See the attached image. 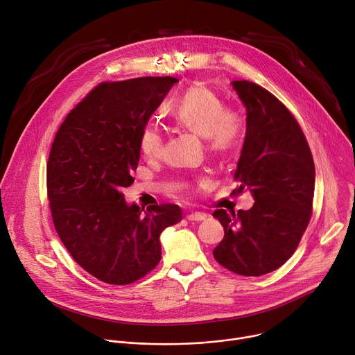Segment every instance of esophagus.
<instances>
[{
    "instance_id": "obj_1",
    "label": "esophagus",
    "mask_w": 355,
    "mask_h": 355,
    "mask_svg": "<svg viewBox=\"0 0 355 355\" xmlns=\"http://www.w3.org/2000/svg\"><path fill=\"white\" fill-rule=\"evenodd\" d=\"M187 219L189 222H202L207 219V214H202V212H193L191 215H187Z\"/></svg>"
}]
</instances>
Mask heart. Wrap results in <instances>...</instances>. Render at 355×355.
<instances>
[{
	"mask_svg": "<svg viewBox=\"0 0 355 355\" xmlns=\"http://www.w3.org/2000/svg\"><path fill=\"white\" fill-rule=\"evenodd\" d=\"M177 125L204 139L207 150L215 156L234 151L244 137V121L239 112L225 108L223 99L207 85H191L171 108ZM160 130L147 125L140 136V150L144 157L156 160L163 155Z\"/></svg>",
	"mask_w": 355,
	"mask_h": 355,
	"instance_id": "heart-1",
	"label": "heart"
}]
</instances>
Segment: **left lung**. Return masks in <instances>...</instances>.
<instances>
[{
  "label": "left lung",
  "mask_w": 355,
  "mask_h": 355,
  "mask_svg": "<svg viewBox=\"0 0 355 355\" xmlns=\"http://www.w3.org/2000/svg\"><path fill=\"white\" fill-rule=\"evenodd\" d=\"M245 108V136L234 177L254 205L214 212L225 230L215 260L234 274L260 277L285 264L305 233L315 193V163L300 126L271 92L232 81Z\"/></svg>",
  "instance_id": "obj_1"
}]
</instances>
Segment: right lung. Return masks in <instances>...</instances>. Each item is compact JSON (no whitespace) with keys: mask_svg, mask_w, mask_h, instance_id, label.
Listing matches in <instances>:
<instances>
[{"mask_svg":"<svg viewBox=\"0 0 355 355\" xmlns=\"http://www.w3.org/2000/svg\"><path fill=\"white\" fill-rule=\"evenodd\" d=\"M174 77L103 83L67 115L47 162V195L56 232L88 274L112 285L144 277L162 259V232L181 208L143 212L122 189L133 184L140 136L177 84Z\"/></svg>","mask_w":355,"mask_h":355,"instance_id":"1","label":"right lung"}]
</instances>
